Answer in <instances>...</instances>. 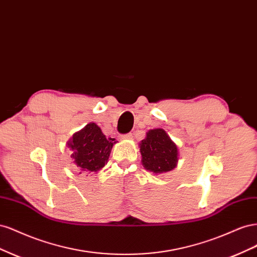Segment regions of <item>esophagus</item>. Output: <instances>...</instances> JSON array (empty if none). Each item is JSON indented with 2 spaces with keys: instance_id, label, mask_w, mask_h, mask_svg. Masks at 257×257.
<instances>
[{
  "instance_id": "1",
  "label": "esophagus",
  "mask_w": 257,
  "mask_h": 257,
  "mask_svg": "<svg viewBox=\"0 0 257 257\" xmlns=\"http://www.w3.org/2000/svg\"><path fill=\"white\" fill-rule=\"evenodd\" d=\"M120 137H121V139H132V137H133V135H132L131 133H128V134L121 135Z\"/></svg>"
}]
</instances>
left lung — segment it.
<instances>
[{
  "label": "left lung",
  "mask_w": 257,
  "mask_h": 257,
  "mask_svg": "<svg viewBox=\"0 0 257 257\" xmlns=\"http://www.w3.org/2000/svg\"><path fill=\"white\" fill-rule=\"evenodd\" d=\"M139 151L145 169L155 175L168 173L178 165V146L163 128L148 131L146 138L139 143Z\"/></svg>",
  "instance_id": "left-lung-1"
}]
</instances>
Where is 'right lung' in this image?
<instances>
[{
  "label": "right lung",
  "instance_id": "add662e5",
  "mask_svg": "<svg viewBox=\"0 0 257 257\" xmlns=\"http://www.w3.org/2000/svg\"><path fill=\"white\" fill-rule=\"evenodd\" d=\"M114 138H107L94 122L76 132L67 142L73 163L81 173H96L107 164ZM79 173V174H81Z\"/></svg>",
  "mask_w": 257,
  "mask_h": 257
}]
</instances>
